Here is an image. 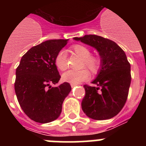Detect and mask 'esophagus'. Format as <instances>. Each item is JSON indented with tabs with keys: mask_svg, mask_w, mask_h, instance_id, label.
I'll return each mask as SVG.
<instances>
[{
	"mask_svg": "<svg viewBox=\"0 0 146 146\" xmlns=\"http://www.w3.org/2000/svg\"><path fill=\"white\" fill-rule=\"evenodd\" d=\"M75 86H77V85L76 84H71V87L72 88H74Z\"/></svg>",
	"mask_w": 146,
	"mask_h": 146,
	"instance_id": "1",
	"label": "esophagus"
}]
</instances>
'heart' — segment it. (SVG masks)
I'll list each match as a JSON object with an SVG mask.
<instances>
[{
  "mask_svg": "<svg viewBox=\"0 0 146 146\" xmlns=\"http://www.w3.org/2000/svg\"><path fill=\"white\" fill-rule=\"evenodd\" d=\"M70 51L75 55L82 58L80 70H69L64 73L62 79L64 82L71 84H78L82 81L88 79L90 72L84 67H87L93 74H97L102 66L101 59L97 56L91 55V50L88 47L83 44H76L70 47ZM55 64L58 69L60 71H64L68 66L67 55L65 51L60 50L56 54L55 57Z\"/></svg>",
  "mask_w": 146,
  "mask_h": 146,
  "instance_id": "b5f03b06",
  "label": "heart"
}]
</instances>
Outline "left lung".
<instances>
[{
    "instance_id": "obj_1",
    "label": "left lung",
    "mask_w": 146,
    "mask_h": 146,
    "mask_svg": "<svg viewBox=\"0 0 146 146\" xmlns=\"http://www.w3.org/2000/svg\"><path fill=\"white\" fill-rule=\"evenodd\" d=\"M74 39L96 48L102 61L99 74L92 82L96 86L84 85L82 110L94 120L113 118L124 106L131 84L130 64L124 51L112 40L96 35Z\"/></svg>"
}]
</instances>
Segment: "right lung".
I'll return each instance as SVG.
<instances>
[{"instance_id":"obj_1","label":"right lung","mask_w":146,"mask_h":146,"mask_svg":"<svg viewBox=\"0 0 146 146\" xmlns=\"http://www.w3.org/2000/svg\"><path fill=\"white\" fill-rule=\"evenodd\" d=\"M67 43L68 39H52L31 47L16 69L15 90L18 102L28 118L36 122L45 123L57 119L72 90L69 82L50 86L60 78L55 57Z\"/></svg>"}]
</instances>
